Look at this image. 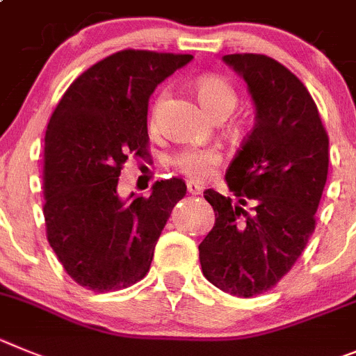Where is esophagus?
Segmentation results:
<instances>
[{
  "instance_id": "esophagus-1",
  "label": "esophagus",
  "mask_w": 356,
  "mask_h": 356,
  "mask_svg": "<svg viewBox=\"0 0 356 356\" xmlns=\"http://www.w3.org/2000/svg\"><path fill=\"white\" fill-rule=\"evenodd\" d=\"M188 193H190V195H200L202 193V186L197 184V182L190 181V182H188Z\"/></svg>"
}]
</instances>
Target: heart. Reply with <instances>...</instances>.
Instances as JSON below:
<instances>
[{
	"instance_id": "obj_1",
	"label": "heart",
	"mask_w": 356,
	"mask_h": 356,
	"mask_svg": "<svg viewBox=\"0 0 356 356\" xmlns=\"http://www.w3.org/2000/svg\"><path fill=\"white\" fill-rule=\"evenodd\" d=\"M195 90H197V97L202 102V106L206 108L213 117H222V115L227 117L232 113L234 108L238 106L239 95L236 86L222 76H202L195 85ZM165 99L166 92L159 94V97L156 99L152 111H150L152 122L158 117L159 108ZM222 150L216 147H188V149L177 152L172 163L179 172L188 177L195 179V181H204L213 175L214 168L222 163Z\"/></svg>"
}]
</instances>
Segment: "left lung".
<instances>
[{"label":"left lung","instance_id":"obj_1","mask_svg":"<svg viewBox=\"0 0 356 356\" xmlns=\"http://www.w3.org/2000/svg\"><path fill=\"white\" fill-rule=\"evenodd\" d=\"M223 62L246 81L257 117L225 174L238 204L204 191L216 220L198 252L213 286L252 298L289 273L316 229L328 134L312 95L287 67L254 53L225 54Z\"/></svg>","mask_w":356,"mask_h":356}]
</instances>
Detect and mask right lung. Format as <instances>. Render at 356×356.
I'll list each match as a JSON object with an SVG mask.
<instances>
[{
    "instance_id": "obj_1",
    "label": "right lung",
    "mask_w": 356,
    "mask_h": 356,
    "mask_svg": "<svg viewBox=\"0 0 356 356\" xmlns=\"http://www.w3.org/2000/svg\"><path fill=\"white\" fill-rule=\"evenodd\" d=\"M191 54L124 49L70 83L54 108L44 145V220L51 248L76 284L95 293L133 286L154 248L182 179L156 181L150 197L122 200L118 177L129 158H150V94Z\"/></svg>"
}]
</instances>
